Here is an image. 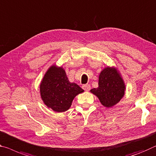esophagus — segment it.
<instances>
[{"label": "esophagus", "instance_id": "1", "mask_svg": "<svg viewBox=\"0 0 156 156\" xmlns=\"http://www.w3.org/2000/svg\"><path fill=\"white\" fill-rule=\"evenodd\" d=\"M83 89L86 91H90V85H88V84H86V85H83Z\"/></svg>", "mask_w": 156, "mask_h": 156}]
</instances>
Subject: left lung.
I'll list each match as a JSON object with an SVG mask.
<instances>
[{"label":"left lung","mask_w":156,"mask_h":156,"mask_svg":"<svg viewBox=\"0 0 156 156\" xmlns=\"http://www.w3.org/2000/svg\"><path fill=\"white\" fill-rule=\"evenodd\" d=\"M126 85L122 76L115 66H106L98 76V87L90 92L97 96L105 108H112L125 94Z\"/></svg>","instance_id":"8db88e82"}]
</instances>
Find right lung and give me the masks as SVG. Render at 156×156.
<instances>
[{
    "mask_svg": "<svg viewBox=\"0 0 156 156\" xmlns=\"http://www.w3.org/2000/svg\"><path fill=\"white\" fill-rule=\"evenodd\" d=\"M83 91L77 84L69 82L64 68L56 65L48 69L39 86L44 103L56 112L68 110L74 98Z\"/></svg>",
    "mask_w": 156,
    "mask_h": 156,
    "instance_id": "obj_1",
    "label": "right lung"
}]
</instances>
